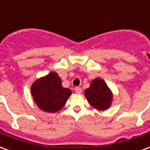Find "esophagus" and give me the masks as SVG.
<instances>
[{
	"label": "esophagus",
	"mask_w": 150,
	"mask_h": 150,
	"mask_svg": "<svg viewBox=\"0 0 150 150\" xmlns=\"http://www.w3.org/2000/svg\"><path fill=\"white\" fill-rule=\"evenodd\" d=\"M75 93H77V94H81V93H82V88H81V87H75Z\"/></svg>",
	"instance_id": "obj_1"
}]
</instances>
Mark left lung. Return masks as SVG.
I'll return each mask as SVG.
<instances>
[{
    "label": "left lung",
    "mask_w": 150,
    "mask_h": 150,
    "mask_svg": "<svg viewBox=\"0 0 150 150\" xmlns=\"http://www.w3.org/2000/svg\"><path fill=\"white\" fill-rule=\"evenodd\" d=\"M84 95L88 103L95 109L105 110L111 105L113 98L111 91L105 81L99 78L91 81L89 88L85 90Z\"/></svg>",
    "instance_id": "8db88e82"
}]
</instances>
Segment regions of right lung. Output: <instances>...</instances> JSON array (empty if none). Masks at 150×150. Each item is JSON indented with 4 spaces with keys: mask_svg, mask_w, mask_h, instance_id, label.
Returning <instances> with one entry per match:
<instances>
[{
    "mask_svg": "<svg viewBox=\"0 0 150 150\" xmlns=\"http://www.w3.org/2000/svg\"><path fill=\"white\" fill-rule=\"evenodd\" d=\"M31 92L40 109L49 113L61 110L71 95L69 88L62 86V81L56 72H50L35 80L31 86Z\"/></svg>",
    "mask_w": 150,
    "mask_h": 150,
    "instance_id": "1",
    "label": "right lung"
}]
</instances>
